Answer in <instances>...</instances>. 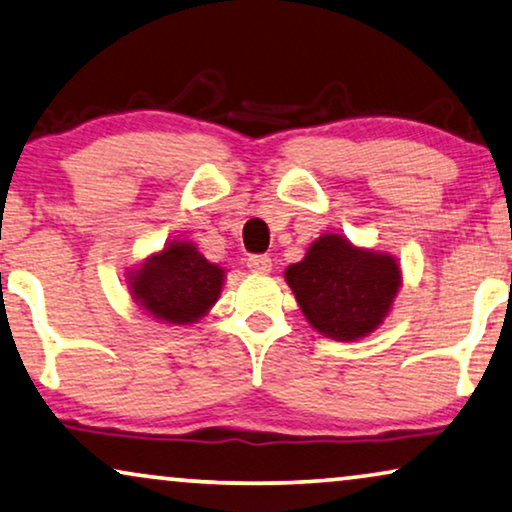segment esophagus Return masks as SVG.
Instances as JSON below:
<instances>
[{"instance_id": "34e87169", "label": "esophagus", "mask_w": 512, "mask_h": 512, "mask_svg": "<svg viewBox=\"0 0 512 512\" xmlns=\"http://www.w3.org/2000/svg\"><path fill=\"white\" fill-rule=\"evenodd\" d=\"M247 268L256 275H265V272L272 270V258L270 256H249L247 258Z\"/></svg>"}]
</instances>
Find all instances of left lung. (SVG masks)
Instances as JSON below:
<instances>
[{
    "instance_id": "obj_1",
    "label": "left lung",
    "mask_w": 512,
    "mask_h": 512,
    "mask_svg": "<svg viewBox=\"0 0 512 512\" xmlns=\"http://www.w3.org/2000/svg\"><path fill=\"white\" fill-rule=\"evenodd\" d=\"M284 279L314 331L352 342L373 333L389 314L401 268L394 256L326 233L310 244L303 261L286 268Z\"/></svg>"
}]
</instances>
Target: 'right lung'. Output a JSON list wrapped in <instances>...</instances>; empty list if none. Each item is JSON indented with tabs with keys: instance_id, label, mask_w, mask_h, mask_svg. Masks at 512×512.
Returning <instances> with one entry per match:
<instances>
[{
	"instance_id": "obj_1",
	"label": "right lung",
	"mask_w": 512,
	"mask_h": 512,
	"mask_svg": "<svg viewBox=\"0 0 512 512\" xmlns=\"http://www.w3.org/2000/svg\"><path fill=\"white\" fill-rule=\"evenodd\" d=\"M226 270L209 263L193 242L172 240L130 270V296L149 317L186 326L205 317L219 300Z\"/></svg>"
}]
</instances>
